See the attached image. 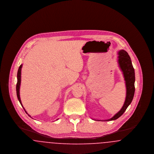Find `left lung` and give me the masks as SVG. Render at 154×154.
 <instances>
[{
    "label": "left lung",
    "instance_id": "1",
    "mask_svg": "<svg viewBox=\"0 0 154 154\" xmlns=\"http://www.w3.org/2000/svg\"><path fill=\"white\" fill-rule=\"evenodd\" d=\"M118 62L119 66L122 70L124 80L125 81L126 88V95L125 100L124 104L122 109L116 114L113 117L110 119L105 120L104 121H109L116 120L120 117L132 102L134 91V81H135V73L134 70L132 65L131 59L130 58L128 53L124 50H120L118 52Z\"/></svg>",
    "mask_w": 154,
    "mask_h": 154
}]
</instances>
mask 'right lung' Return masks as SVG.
<instances>
[{
    "instance_id": "add662e5",
    "label": "right lung",
    "mask_w": 154,
    "mask_h": 154,
    "mask_svg": "<svg viewBox=\"0 0 154 154\" xmlns=\"http://www.w3.org/2000/svg\"><path fill=\"white\" fill-rule=\"evenodd\" d=\"M22 65H21L20 67H19V69L18 70V72H17V85H16V91H17V97H18V99L19 100V102L20 103V104H21L23 109L25 110V112L30 117H31V116H29L27 112L26 111L25 109H24V107H23L22 106V103H21V99H20V85H21V68H22ZM58 120V119H57Z\"/></svg>"
}]
</instances>
